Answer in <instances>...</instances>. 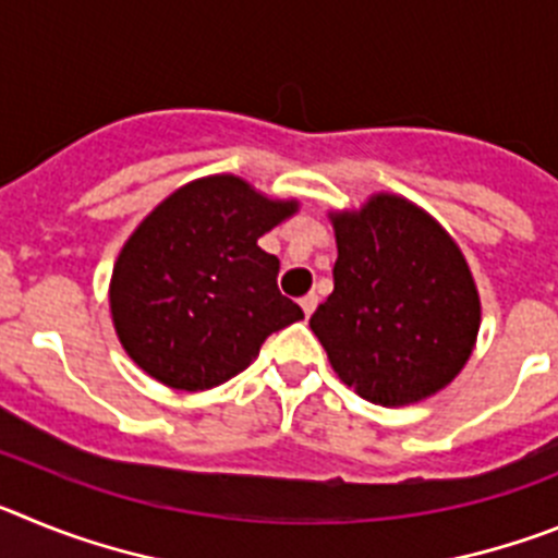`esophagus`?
Masks as SVG:
<instances>
[{
  "instance_id": "esophagus-1",
  "label": "esophagus",
  "mask_w": 558,
  "mask_h": 558,
  "mask_svg": "<svg viewBox=\"0 0 558 558\" xmlns=\"http://www.w3.org/2000/svg\"><path fill=\"white\" fill-rule=\"evenodd\" d=\"M299 304H302L304 315H307V318H310V315L315 313V307H318V295H315V293H307V295H304V299H302V302H299Z\"/></svg>"
}]
</instances>
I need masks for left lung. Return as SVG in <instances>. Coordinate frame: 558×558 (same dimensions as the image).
Segmentation results:
<instances>
[{
	"instance_id": "8db88e82",
	"label": "left lung",
	"mask_w": 558,
	"mask_h": 558,
	"mask_svg": "<svg viewBox=\"0 0 558 558\" xmlns=\"http://www.w3.org/2000/svg\"><path fill=\"white\" fill-rule=\"evenodd\" d=\"M335 290L310 318L338 377L363 399L408 405L470 360L481 302L463 254L430 215L377 195L335 218Z\"/></svg>"
}]
</instances>
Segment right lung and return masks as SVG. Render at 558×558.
Segmentation results:
<instances>
[{"mask_svg":"<svg viewBox=\"0 0 558 558\" xmlns=\"http://www.w3.org/2000/svg\"><path fill=\"white\" fill-rule=\"evenodd\" d=\"M293 211L234 175L192 181L156 206L111 276L113 327L133 363L170 388L206 391L304 318L279 293V259L256 245Z\"/></svg>","mask_w":558,"mask_h":558,"instance_id":"1","label":"right lung"}]
</instances>
